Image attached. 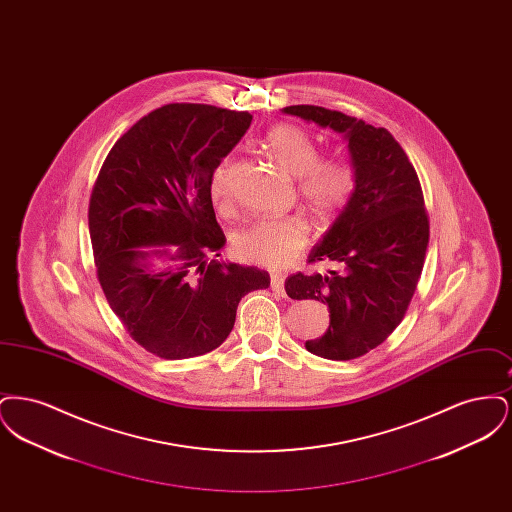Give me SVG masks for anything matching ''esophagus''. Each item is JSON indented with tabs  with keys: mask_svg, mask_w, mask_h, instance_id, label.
<instances>
[{
	"mask_svg": "<svg viewBox=\"0 0 512 512\" xmlns=\"http://www.w3.org/2000/svg\"><path fill=\"white\" fill-rule=\"evenodd\" d=\"M270 288H272V292L276 293H286L284 290V276L282 274H278V272H274V274H270Z\"/></svg>",
	"mask_w": 512,
	"mask_h": 512,
	"instance_id": "34e87169",
	"label": "esophagus"
}]
</instances>
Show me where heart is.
Wrapping results in <instances>:
<instances>
[{"label": "heart", "instance_id": "1", "mask_svg": "<svg viewBox=\"0 0 512 512\" xmlns=\"http://www.w3.org/2000/svg\"><path fill=\"white\" fill-rule=\"evenodd\" d=\"M268 155L292 176L299 194L318 215H332L349 201L355 188V172L340 157L320 159L315 138L295 126L276 124L263 140ZM230 165L220 161L211 174L209 195L224 209L230 203ZM309 242V226L299 217H265L251 220L234 238L240 259L263 267H284Z\"/></svg>", "mask_w": 512, "mask_h": 512}]
</instances>
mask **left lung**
Listing matches in <instances>:
<instances>
[{
	"label": "left lung",
	"mask_w": 512,
	"mask_h": 512,
	"mask_svg": "<svg viewBox=\"0 0 512 512\" xmlns=\"http://www.w3.org/2000/svg\"><path fill=\"white\" fill-rule=\"evenodd\" d=\"M343 136L355 188L309 261H328L326 274L286 278L292 299L328 305L330 326L305 341L313 355L349 361L384 343L413 299L430 238L422 188L407 153L386 128L317 105L282 109Z\"/></svg>",
	"instance_id": "1"
}]
</instances>
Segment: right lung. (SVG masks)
I'll use <instances>...</instances> for the list:
<instances>
[{
  "label": "right lung",
  "mask_w": 512,
  "mask_h": 512,
  "mask_svg": "<svg viewBox=\"0 0 512 512\" xmlns=\"http://www.w3.org/2000/svg\"><path fill=\"white\" fill-rule=\"evenodd\" d=\"M251 119L163 105L122 134L99 171L88 211L99 284L126 332L161 359L217 349L245 293L270 286L267 270L217 259L226 238L209 195Z\"/></svg>",
  "instance_id": "1"
}]
</instances>
